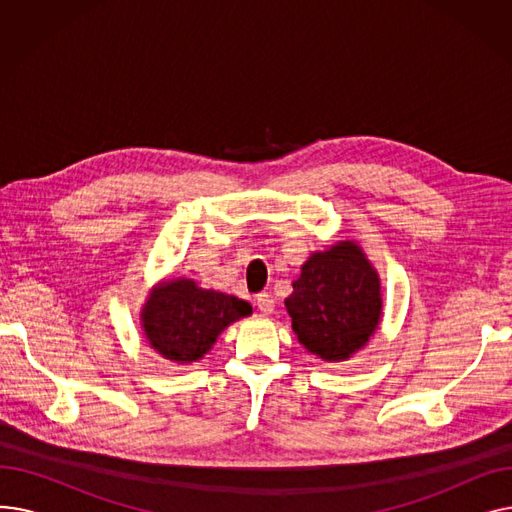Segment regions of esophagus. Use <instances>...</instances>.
Masks as SVG:
<instances>
[{
  "instance_id": "obj_1",
  "label": "esophagus",
  "mask_w": 512,
  "mask_h": 512,
  "mask_svg": "<svg viewBox=\"0 0 512 512\" xmlns=\"http://www.w3.org/2000/svg\"><path fill=\"white\" fill-rule=\"evenodd\" d=\"M255 305H257V309L263 313V315H272L274 313V299H272V294H267V292H259L257 297H255Z\"/></svg>"
}]
</instances>
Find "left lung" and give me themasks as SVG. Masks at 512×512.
<instances>
[{
  "instance_id": "1",
  "label": "left lung",
  "mask_w": 512,
  "mask_h": 512,
  "mask_svg": "<svg viewBox=\"0 0 512 512\" xmlns=\"http://www.w3.org/2000/svg\"><path fill=\"white\" fill-rule=\"evenodd\" d=\"M284 301L292 330L309 353L344 361L380 324V278L355 242L311 255Z\"/></svg>"
}]
</instances>
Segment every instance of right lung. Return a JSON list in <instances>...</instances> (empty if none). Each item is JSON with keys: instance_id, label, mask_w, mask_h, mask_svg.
<instances>
[{"instance_id": "1", "label": "right lung", "mask_w": 512, "mask_h": 512, "mask_svg": "<svg viewBox=\"0 0 512 512\" xmlns=\"http://www.w3.org/2000/svg\"><path fill=\"white\" fill-rule=\"evenodd\" d=\"M251 315V305L193 280L157 286L143 309V328L159 355L176 363L201 359L232 321Z\"/></svg>"}]
</instances>
